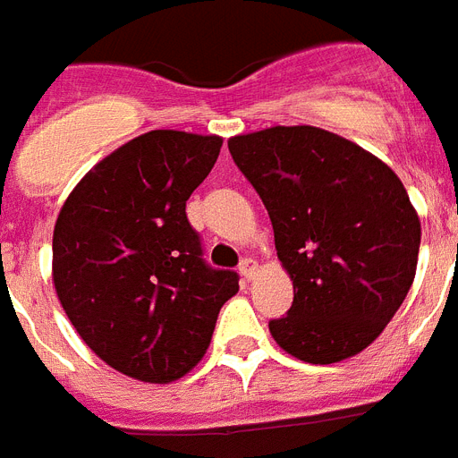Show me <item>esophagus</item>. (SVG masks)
I'll return each mask as SVG.
<instances>
[{
	"instance_id": "obj_1",
	"label": "esophagus",
	"mask_w": 458,
	"mask_h": 458,
	"mask_svg": "<svg viewBox=\"0 0 458 458\" xmlns=\"http://www.w3.org/2000/svg\"><path fill=\"white\" fill-rule=\"evenodd\" d=\"M239 272H241V276H243V279L250 281L252 276H255V272H258V262H255V259H250V258L241 259Z\"/></svg>"
}]
</instances>
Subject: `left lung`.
<instances>
[{
    "label": "left lung",
    "instance_id": "8db88e82",
    "mask_svg": "<svg viewBox=\"0 0 458 458\" xmlns=\"http://www.w3.org/2000/svg\"><path fill=\"white\" fill-rule=\"evenodd\" d=\"M265 203L293 281L269 331L288 354L333 364L371 345L414 284L420 222L386 163L319 127H269L229 139Z\"/></svg>",
    "mask_w": 458,
    "mask_h": 458
}]
</instances>
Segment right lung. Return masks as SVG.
<instances>
[{
    "label": "right lung",
    "mask_w": 458,
    "mask_h": 458,
    "mask_svg": "<svg viewBox=\"0 0 458 458\" xmlns=\"http://www.w3.org/2000/svg\"><path fill=\"white\" fill-rule=\"evenodd\" d=\"M219 137L153 130L82 177L54 226V286L80 338L120 374L170 383L206 354L239 274L203 259L186 200Z\"/></svg>",
    "instance_id": "right-lung-1"
}]
</instances>
